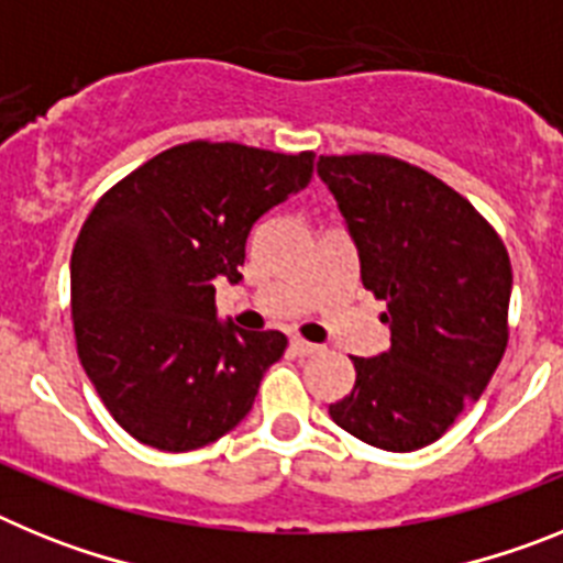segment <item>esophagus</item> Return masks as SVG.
I'll use <instances>...</instances> for the list:
<instances>
[{
  "label": "esophagus",
  "instance_id": "obj_1",
  "mask_svg": "<svg viewBox=\"0 0 563 563\" xmlns=\"http://www.w3.org/2000/svg\"><path fill=\"white\" fill-rule=\"evenodd\" d=\"M290 350H292V355H298V357H310V355H318V352H321V346H318V343L305 341V338H292Z\"/></svg>",
  "mask_w": 563,
  "mask_h": 563
}]
</instances>
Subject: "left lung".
<instances>
[{"label": "left lung", "mask_w": 563, "mask_h": 563, "mask_svg": "<svg viewBox=\"0 0 563 563\" xmlns=\"http://www.w3.org/2000/svg\"><path fill=\"white\" fill-rule=\"evenodd\" d=\"M318 174L391 330L389 352L352 357L355 389L330 417L375 449H426L485 391L505 355L507 247L462 194L389 154H324Z\"/></svg>", "instance_id": "8db88e82"}]
</instances>
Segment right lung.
Segmentation results:
<instances>
[{"instance_id":"right-lung-1","label":"right lung","mask_w":563,"mask_h":563,"mask_svg":"<svg viewBox=\"0 0 563 563\" xmlns=\"http://www.w3.org/2000/svg\"><path fill=\"white\" fill-rule=\"evenodd\" d=\"M312 152L180 143L89 211L69 258L78 357L137 442L202 449L251 411L287 338L220 324L213 278L236 285L253 222L312 180Z\"/></svg>"}]
</instances>
